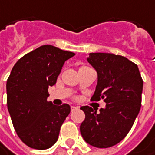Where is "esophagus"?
I'll use <instances>...</instances> for the list:
<instances>
[{"label": "esophagus", "mask_w": 155, "mask_h": 155, "mask_svg": "<svg viewBox=\"0 0 155 155\" xmlns=\"http://www.w3.org/2000/svg\"><path fill=\"white\" fill-rule=\"evenodd\" d=\"M75 109H77V107H74V106H71V111H74V110H75Z\"/></svg>", "instance_id": "esophagus-1"}]
</instances>
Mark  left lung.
<instances>
[{
	"mask_svg": "<svg viewBox=\"0 0 155 155\" xmlns=\"http://www.w3.org/2000/svg\"><path fill=\"white\" fill-rule=\"evenodd\" d=\"M87 61L96 70L98 81L92 101L103 99L100 113L81 107L84 121L80 130L87 143L99 148L121 141L130 131L141 107L143 81L138 66L127 58L107 53H91Z\"/></svg>",
	"mask_w": 155,
	"mask_h": 155,
	"instance_id": "obj_1",
	"label": "left lung"
}]
</instances>
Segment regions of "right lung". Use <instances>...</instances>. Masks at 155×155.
<instances>
[{
    "mask_svg": "<svg viewBox=\"0 0 155 155\" xmlns=\"http://www.w3.org/2000/svg\"><path fill=\"white\" fill-rule=\"evenodd\" d=\"M75 54L43 45L21 57L7 81V105L21 141L43 150L57 141L70 106L48 101V87L56 83L65 61Z\"/></svg>",
    "mask_w": 155,
    "mask_h": 155,
    "instance_id": "obj_1",
    "label": "right lung"
}]
</instances>
